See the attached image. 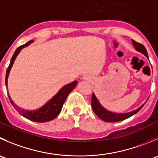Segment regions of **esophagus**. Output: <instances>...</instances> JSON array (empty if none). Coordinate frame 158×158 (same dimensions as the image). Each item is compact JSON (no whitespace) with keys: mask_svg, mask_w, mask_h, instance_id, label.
<instances>
[{"mask_svg":"<svg viewBox=\"0 0 158 158\" xmlns=\"http://www.w3.org/2000/svg\"><path fill=\"white\" fill-rule=\"evenodd\" d=\"M83 79H85V80H89L90 77L89 76H83Z\"/></svg>","mask_w":158,"mask_h":158,"instance_id":"34e87169","label":"esophagus"}]
</instances>
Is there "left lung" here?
I'll return each instance as SVG.
<instances>
[{
    "label": "left lung",
    "mask_w": 158,
    "mask_h": 158,
    "mask_svg": "<svg viewBox=\"0 0 158 158\" xmlns=\"http://www.w3.org/2000/svg\"><path fill=\"white\" fill-rule=\"evenodd\" d=\"M132 42L134 46L135 47V49L137 50V51L141 52L142 54L144 55V56L148 59V52H147L145 47L143 46L142 44L138 43V42H137L134 40H132ZM143 106V105H142L141 106L139 107L137 110L127 113H112V112L108 111L107 110L104 109L103 107L101 106V104L99 102V101H98L97 98L96 97L94 93H93V95H92V108H93V112L100 118L101 120L106 122H118L121 121V120H126V119L131 117V116H133L134 114L137 113L138 111H140Z\"/></svg>",
    "instance_id": "obj_1"
}]
</instances>
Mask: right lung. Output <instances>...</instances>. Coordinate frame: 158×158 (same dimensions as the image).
Listing matches in <instances>:
<instances>
[{"mask_svg":"<svg viewBox=\"0 0 158 158\" xmlns=\"http://www.w3.org/2000/svg\"><path fill=\"white\" fill-rule=\"evenodd\" d=\"M32 42H33V40L29 41V42H27V43L24 44V45H21V46H19L17 48L15 52L14 53L13 56H12L11 59H10V65H9L8 68L7 69V72H6L5 84L7 88V78H8L10 70V69H11L12 65H13V63L14 62H15V59H16L17 56H18V53L21 52V50L23 48L27 46L29 44L32 43ZM76 85H77V81H74V82H71V83L67 84L65 86L62 87V88L58 92L57 94H56V96H53V97L47 103H45L43 106L39 108L38 110H31V111L19 108V107L17 106L14 103V102L11 100V98H10V96H9V95L8 97L10 102H11V104L13 105V106L15 108V110H18V112H19L24 117L27 118V119L31 120V121L38 122V123H44V122H48L50 121V120H52L53 119L57 117L58 115L60 113L61 110H62V106H63L67 96H68V95L74 89L75 87L76 86Z\"/></svg>","mask_w":158,"mask_h":158,"instance_id":"right-lung-1","label":"right lung"}]
</instances>
